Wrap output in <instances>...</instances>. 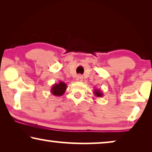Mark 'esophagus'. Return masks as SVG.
<instances>
[{"label": "esophagus", "mask_w": 152, "mask_h": 152, "mask_svg": "<svg viewBox=\"0 0 152 152\" xmlns=\"http://www.w3.org/2000/svg\"><path fill=\"white\" fill-rule=\"evenodd\" d=\"M76 81H77V82H82V81H83L82 76L77 75V78H76Z\"/></svg>", "instance_id": "esophagus-1"}]
</instances>
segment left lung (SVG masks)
<instances>
[{
    "mask_svg": "<svg viewBox=\"0 0 152 152\" xmlns=\"http://www.w3.org/2000/svg\"><path fill=\"white\" fill-rule=\"evenodd\" d=\"M93 94L97 97H103V93L102 92L100 89H95L94 91H93Z\"/></svg>",
    "mask_w": 152,
    "mask_h": 152,
    "instance_id": "1",
    "label": "left lung"
}]
</instances>
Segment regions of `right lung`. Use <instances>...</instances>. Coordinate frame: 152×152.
<instances>
[{
	"instance_id": "right-lung-1",
	"label": "right lung",
	"mask_w": 152,
	"mask_h": 152,
	"mask_svg": "<svg viewBox=\"0 0 152 152\" xmlns=\"http://www.w3.org/2000/svg\"><path fill=\"white\" fill-rule=\"evenodd\" d=\"M67 88V85L64 82H59L58 84H55L52 86L50 92L55 96H61L64 94Z\"/></svg>"
}]
</instances>
